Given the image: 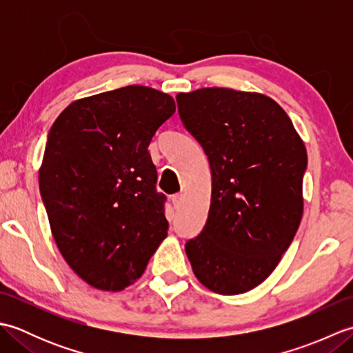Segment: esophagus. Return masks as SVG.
<instances>
[{"label":"esophagus","instance_id":"esophagus-1","mask_svg":"<svg viewBox=\"0 0 353 353\" xmlns=\"http://www.w3.org/2000/svg\"><path fill=\"white\" fill-rule=\"evenodd\" d=\"M182 194H174V196H172V205H174V208H179L182 205Z\"/></svg>","mask_w":353,"mask_h":353}]
</instances>
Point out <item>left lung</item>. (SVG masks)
I'll list each match as a JSON object with an SVG mask.
<instances>
[{"mask_svg": "<svg viewBox=\"0 0 353 353\" xmlns=\"http://www.w3.org/2000/svg\"><path fill=\"white\" fill-rule=\"evenodd\" d=\"M176 100L212 176L208 220L186 241V254L206 288L241 294L272 274L301 224L305 144L262 94L201 88Z\"/></svg>", "mask_w": 353, "mask_h": 353, "instance_id": "obj_1", "label": "left lung"}]
</instances>
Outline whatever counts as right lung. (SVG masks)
I'll use <instances>...</instances> for the list:
<instances>
[{
	"mask_svg": "<svg viewBox=\"0 0 353 353\" xmlns=\"http://www.w3.org/2000/svg\"><path fill=\"white\" fill-rule=\"evenodd\" d=\"M174 112L170 95L133 85L74 101L51 125L41 197L62 256L95 288L129 287L167 236L148 145Z\"/></svg>",
	"mask_w": 353,
	"mask_h": 353,
	"instance_id": "add662e5",
	"label": "right lung"
}]
</instances>
